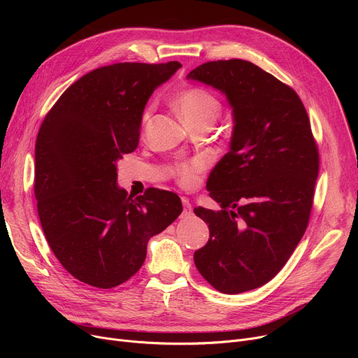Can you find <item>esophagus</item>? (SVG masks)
I'll use <instances>...</instances> for the list:
<instances>
[{"label":"esophagus","mask_w":358,"mask_h":358,"mask_svg":"<svg viewBox=\"0 0 358 358\" xmlns=\"http://www.w3.org/2000/svg\"><path fill=\"white\" fill-rule=\"evenodd\" d=\"M193 213V209H192V204H190V201L187 200V199H182V217H187V216H190Z\"/></svg>","instance_id":"obj_1"}]
</instances>
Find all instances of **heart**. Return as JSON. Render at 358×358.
I'll return each instance as SVG.
<instances>
[{
  "mask_svg": "<svg viewBox=\"0 0 358 358\" xmlns=\"http://www.w3.org/2000/svg\"><path fill=\"white\" fill-rule=\"evenodd\" d=\"M174 104L178 115L189 127L199 124H208L212 127L222 111L220 101L213 96V94L199 87H192L181 91L176 97ZM148 117L149 110L145 111L143 122H146ZM204 168L206 159L194 158L192 161L178 162L173 168V174L181 185L192 187L197 182L199 174L204 171Z\"/></svg>",
  "mask_w": 358,
  "mask_h": 358,
  "instance_id": "heart-1",
  "label": "heart"
}]
</instances>
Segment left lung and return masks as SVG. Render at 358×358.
<instances>
[{
	"label": "left lung",
	"mask_w": 358,
	"mask_h": 358,
	"mask_svg": "<svg viewBox=\"0 0 358 358\" xmlns=\"http://www.w3.org/2000/svg\"><path fill=\"white\" fill-rule=\"evenodd\" d=\"M187 80L220 91L234 117L228 154L206 184L220 210L194 209L210 232L194 252V264L216 290L243 293L268 283L302 239L319 171L317 148L296 91L259 66L213 61Z\"/></svg>",
	"instance_id": "8db88e82"
}]
</instances>
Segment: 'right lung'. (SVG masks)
I'll return each mask as SVG.
<instances>
[{
	"mask_svg": "<svg viewBox=\"0 0 358 358\" xmlns=\"http://www.w3.org/2000/svg\"><path fill=\"white\" fill-rule=\"evenodd\" d=\"M181 68L124 62L88 72L46 115L34 149V196L42 229L62 267L111 289L136 274L148 241L182 212L176 193L127 196L117 162L138 148L145 106Z\"/></svg>",
	"mask_w": 358,
	"mask_h": 358,
	"instance_id": "1",
	"label": "right lung"
}]
</instances>
